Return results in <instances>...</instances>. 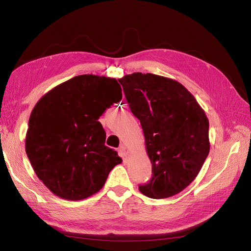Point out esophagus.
Returning a JSON list of instances; mask_svg holds the SVG:
<instances>
[{
	"label": "esophagus",
	"instance_id": "obj_1",
	"mask_svg": "<svg viewBox=\"0 0 251 251\" xmlns=\"http://www.w3.org/2000/svg\"><path fill=\"white\" fill-rule=\"evenodd\" d=\"M118 154L120 157H123L124 160H126V147L125 146H121L119 149H118Z\"/></svg>",
	"mask_w": 251,
	"mask_h": 251
}]
</instances>
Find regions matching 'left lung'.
<instances>
[{
  "label": "left lung",
  "mask_w": 251,
  "mask_h": 251,
  "mask_svg": "<svg viewBox=\"0 0 251 251\" xmlns=\"http://www.w3.org/2000/svg\"><path fill=\"white\" fill-rule=\"evenodd\" d=\"M140 120L151 176L139 191L151 199L177 195L199 174L209 153V123L194 95L177 80L136 72L119 79Z\"/></svg>",
  "instance_id": "obj_1"
}]
</instances>
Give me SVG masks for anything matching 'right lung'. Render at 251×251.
<instances>
[{"label":"right lung","instance_id":"right-lung-1","mask_svg":"<svg viewBox=\"0 0 251 251\" xmlns=\"http://www.w3.org/2000/svg\"><path fill=\"white\" fill-rule=\"evenodd\" d=\"M123 98L115 78L83 74L50 90L29 118L25 150L30 163L50 191L66 200H82L104 185L121 163L117 151L104 146L98 121Z\"/></svg>","mask_w":251,"mask_h":251}]
</instances>
